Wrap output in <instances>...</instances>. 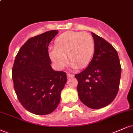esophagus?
I'll return each mask as SVG.
<instances>
[{"label":"esophagus","instance_id":"1","mask_svg":"<svg viewBox=\"0 0 133 133\" xmlns=\"http://www.w3.org/2000/svg\"><path fill=\"white\" fill-rule=\"evenodd\" d=\"M67 77H68V78H71V77H74V75H73L72 74H70V73H68V74H67Z\"/></svg>","mask_w":133,"mask_h":133}]
</instances>
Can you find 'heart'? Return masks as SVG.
I'll return each instance as SVG.
<instances>
[{
	"label": "heart",
	"instance_id": "b5f03b06",
	"mask_svg": "<svg viewBox=\"0 0 133 133\" xmlns=\"http://www.w3.org/2000/svg\"><path fill=\"white\" fill-rule=\"evenodd\" d=\"M95 51V42L89 34L67 31L59 35L54 41V49L50 57L56 66L61 68L69 62L74 68H84L91 62Z\"/></svg>",
	"mask_w": 133,
	"mask_h": 133
}]
</instances>
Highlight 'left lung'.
<instances>
[{
  "mask_svg": "<svg viewBox=\"0 0 133 133\" xmlns=\"http://www.w3.org/2000/svg\"><path fill=\"white\" fill-rule=\"evenodd\" d=\"M95 51L88 66L75 77L81 101L91 109L112 102L118 92L121 67L117 51L109 42L92 32Z\"/></svg>",
  "mask_w": 133,
  "mask_h": 133,
  "instance_id": "left-lung-1",
  "label": "left lung"
}]
</instances>
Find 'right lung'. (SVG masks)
<instances>
[{"label": "right lung", "instance_id": "right-lung-1", "mask_svg": "<svg viewBox=\"0 0 133 133\" xmlns=\"http://www.w3.org/2000/svg\"><path fill=\"white\" fill-rule=\"evenodd\" d=\"M58 30L31 37L21 47L12 68L14 88L22 106L32 113H51L60 103L66 73L52 68L48 47Z\"/></svg>", "mask_w": 133, "mask_h": 133}]
</instances>
